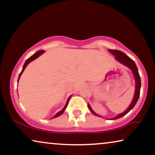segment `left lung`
Segmentation results:
<instances>
[{
    "label": "left lung",
    "mask_w": 155,
    "mask_h": 155,
    "mask_svg": "<svg viewBox=\"0 0 155 155\" xmlns=\"http://www.w3.org/2000/svg\"><path fill=\"white\" fill-rule=\"evenodd\" d=\"M110 52L114 56H115V58L117 61H119L120 63H121L122 64H124L126 65V66L128 67L131 71H133V75H134L135 77V94H134V97H133V99L131 102L130 105L129 106V107L126 109V111H124V113L119 114L116 117H114V118H112V120H115V119H118V118H120L124 116L126 114L128 113L129 111H130L131 109H133V107H135V105L136 104L137 100H138L139 97H140V87H141V81H140V77L139 73H138V70H137V68L135 65V63L134 61H133L132 59L124 54V52L120 51L118 50H113V49H109ZM88 108L90 110V111L92 112L93 114L96 115L97 116H99V115H97L96 113H94V111L91 109L90 106L88 104Z\"/></svg>",
    "instance_id": "8db88e82"
}]
</instances>
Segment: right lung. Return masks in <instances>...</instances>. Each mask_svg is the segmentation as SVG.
Returning a JSON list of instances; mask_svg holds the SVG:
<instances>
[{"label":"right lung","mask_w":155,"mask_h":155,"mask_svg":"<svg viewBox=\"0 0 155 155\" xmlns=\"http://www.w3.org/2000/svg\"><path fill=\"white\" fill-rule=\"evenodd\" d=\"M44 51H43V50H41V51H37V52H36L35 54L34 55H32V56H31V57H29V58L27 59V60L25 61V64H24V65H23V68H22V71H21V73H20V75H19V78H18V80H19V79H20V76H21V75H22V73H23V71H24V70L25 69V68L27 67V65L29 64V63L31 62V61H34L35 60V59H36L37 58H38V57H39L40 55H41L42 54H44ZM71 97H68V100H67V102H66V104H65V106L64 107V108H63V109L61 110V111H59L58 113H57L56 115H55L54 117H53L52 118H56V117H58V116H61V114H62L63 112H64V111L65 110V109H66V107H67V106H68V101H69V100H70V99H71Z\"/></svg>","instance_id":"obj_1"}]
</instances>
